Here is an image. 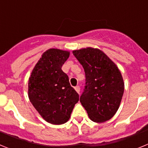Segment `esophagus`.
Instances as JSON below:
<instances>
[{
    "label": "esophagus",
    "mask_w": 148,
    "mask_h": 148,
    "mask_svg": "<svg viewBox=\"0 0 148 148\" xmlns=\"http://www.w3.org/2000/svg\"><path fill=\"white\" fill-rule=\"evenodd\" d=\"M75 90H76V92H78V94L80 93V87L79 86H76V87H75Z\"/></svg>",
    "instance_id": "1"
}]
</instances>
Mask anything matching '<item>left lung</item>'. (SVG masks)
I'll use <instances>...</instances> for the list:
<instances>
[{
	"label": "left lung",
	"instance_id": "8db88e82",
	"mask_svg": "<svg viewBox=\"0 0 148 148\" xmlns=\"http://www.w3.org/2000/svg\"><path fill=\"white\" fill-rule=\"evenodd\" d=\"M85 73L80 102L92 121L110 119L119 108L125 84L119 70L103 52L86 48L73 52Z\"/></svg>",
	"mask_w": 148,
	"mask_h": 148
}]
</instances>
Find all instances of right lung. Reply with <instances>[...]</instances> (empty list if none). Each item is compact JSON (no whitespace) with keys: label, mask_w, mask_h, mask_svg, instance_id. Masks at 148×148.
I'll list each match as a JSON object with an SVG mask.
<instances>
[{"label":"right lung","mask_w":148,"mask_h":148,"mask_svg":"<svg viewBox=\"0 0 148 148\" xmlns=\"http://www.w3.org/2000/svg\"><path fill=\"white\" fill-rule=\"evenodd\" d=\"M70 53L49 49L43 53L29 80V99L43 118L53 125L70 119L79 95L61 70Z\"/></svg>","instance_id":"right-lung-1"}]
</instances>
